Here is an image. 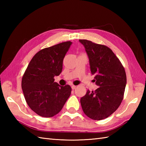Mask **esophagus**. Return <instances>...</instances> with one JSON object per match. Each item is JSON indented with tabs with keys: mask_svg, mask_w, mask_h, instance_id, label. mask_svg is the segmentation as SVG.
<instances>
[{
	"mask_svg": "<svg viewBox=\"0 0 146 146\" xmlns=\"http://www.w3.org/2000/svg\"><path fill=\"white\" fill-rule=\"evenodd\" d=\"M76 88V86H75V85L71 86V88H72V90H75Z\"/></svg>",
	"mask_w": 146,
	"mask_h": 146,
	"instance_id": "obj_1",
	"label": "esophagus"
}]
</instances>
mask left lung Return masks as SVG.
I'll use <instances>...</instances> for the list:
<instances>
[{
	"label": "left lung",
	"mask_w": 146,
	"mask_h": 146,
	"mask_svg": "<svg viewBox=\"0 0 146 146\" xmlns=\"http://www.w3.org/2000/svg\"><path fill=\"white\" fill-rule=\"evenodd\" d=\"M89 59L90 67L95 75V92L88 90L80 99L83 112L96 120L106 119L115 111L122 102L127 83L122 63L107 46L80 39Z\"/></svg>",
	"instance_id": "left-lung-1"
}]
</instances>
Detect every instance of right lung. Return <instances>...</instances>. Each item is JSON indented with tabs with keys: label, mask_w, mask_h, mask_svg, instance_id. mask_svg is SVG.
<instances>
[{
	"label": "right lung",
	"mask_w": 146,
	"mask_h": 146,
	"mask_svg": "<svg viewBox=\"0 0 146 146\" xmlns=\"http://www.w3.org/2000/svg\"><path fill=\"white\" fill-rule=\"evenodd\" d=\"M72 42L66 41L37 52L22 79V90L31 109L43 117L58 113L71 95L70 85L60 86L54 77L60 75L63 61Z\"/></svg>",
	"instance_id": "right-lung-1"
}]
</instances>
